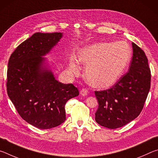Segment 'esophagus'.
<instances>
[{"label": "esophagus", "instance_id": "obj_1", "mask_svg": "<svg viewBox=\"0 0 158 158\" xmlns=\"http://www.w3.org/2000/svg\"><path fill=\"white\" fill-rule=\"evenodd\" d=\"M88 90L85 89H82L81 90V91H80V95H82V96H86L88 95Z\"/></svg>", "mask_w": 158, "mask_h": 158}]
</instances>
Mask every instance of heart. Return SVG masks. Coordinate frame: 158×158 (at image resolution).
I'll use <instances>...</instances> for the list:
<instances>
[{
    "label": "heart",
    "mask_w": 158,
    "mask_h": 158,
    "mask_svg": "<svg viewBox=\"0 0 158 158\" xmlns=\"http://www.w3.org/2000/svg\"><path fill=\"white\" fill-rule=\"evenodd\" d=\"M132 57V50L124 42H97L81 48L78 52L79 62L86 65V81L100 89L114 85L121 78ZM69 67L74 73L79 72L76 60L71 56Z\"/></svg>",
    "instance_id": "b5f03b06"
}]
</instances>
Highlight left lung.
Returning a JSON list of instances; mask_svg holds the SVG:
<instances>
[{
	"label": "left lung",
	"instance_id": "left-lung-1",
	"mask_svg": "<svg viewBox=\"0 0 158 158\" xmlns=\"http://www.w3.org/2000/svg\"><path fill=\"white\" fill-rule=\"evenodd\" d=\"M132 45L129 72L111 89L95 92L98 102L95 121L109 129L124 126L139 115L151 87L148 58L140 47Z\"/></svg>",
	"mask_w": 158,
	"mask_h": 158
}]
</instances>
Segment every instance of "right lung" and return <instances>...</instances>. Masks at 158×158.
<instances>
[{
    "mask_svg": "<svg viewBox=\"0 0 158 158\" xmlns=\"http://www.w3.org/2000/svg\"><path fill=\"white\" fill-rule=\"evenodd\" d=\"M63 33H35L13 52L8 62L7 91L21 117L40 129H50L65 121V106L79 95L73 84L56 79L44 58Z\"/></svg>",
    "mask_w": 158,
    "mask_h": 158,
    "instance_id": "1",
    "label": "right lung"
}]
</instances>
